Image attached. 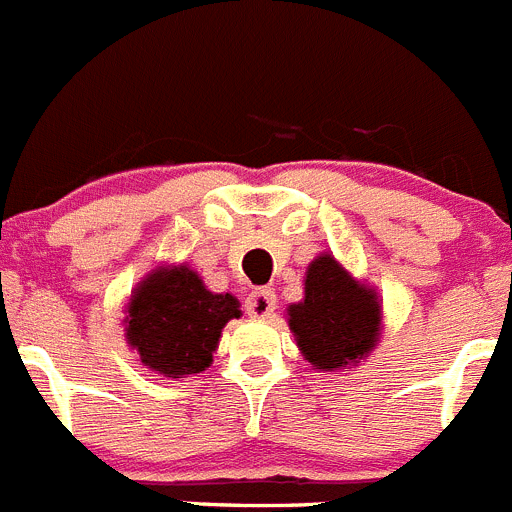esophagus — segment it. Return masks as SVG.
<instances>
[{"mask_svg": "<svg viewBox=\"0 0 512 512\" xmlns=\"http://www.w3.org/2000/svg\"><path fill=\"white\" fill-rule=\"evenodd\" d=\"M276 309L274 289H256L246 299V314L253 319H269Z\"/></svg>", "mask_w": 512, "mask_h": 512, "instance_id": "34e87169", "label": "esophagus"}]
</instances>
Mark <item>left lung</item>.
<instances>
[{
	"label": "left lung",
	"mask_w": 512,
	"mask_h": 512,
	"mask_svg": "<svg viewBox=\"0 0 512 512\" xmlns=\"http://www.w3.org/2000/svg\"><path fill=\"white\" fill-rule=\"evenodd\" d=\"M286 321L301 357L319 372L357 367L382 337V299L354 279L332 253H319L304 276V299L289 304Z\"/></svg>",
	"instance_id": "1"
}]
</instances>
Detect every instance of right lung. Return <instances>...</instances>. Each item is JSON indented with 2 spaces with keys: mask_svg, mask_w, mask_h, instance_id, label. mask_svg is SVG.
I'll use <instances>...</instances> for the list:
<instances>
[{
  "mask_svg": "<svg viewBox=\"0 0 512 512\" xmlns=\"http://www.w3.org/2000/svg\"><path fill=\"white\" fill-rule=\"evenodd\" d=\"M241 316L233 294H213L188 264H160L125 304V342L160 377L183 379L213 364L223 326Z\"/></svg>",
  "mask_w": 512,
  "mask_h": 512,
  "instance_id": "right-lung-1",
  "label": "right lung"
}]
</instances>
